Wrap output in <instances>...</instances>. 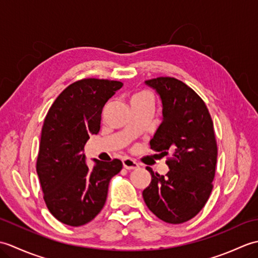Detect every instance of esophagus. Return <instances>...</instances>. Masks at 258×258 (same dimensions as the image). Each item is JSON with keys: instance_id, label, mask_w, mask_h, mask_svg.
<instances>
[{"instance_id": "34e87169", "label": "esophagus", "mask_w": 258, "mask_h": 258, "mask_svg": "<svg viewBox=\"0 0 258 258\" xmlns=\"http://www.w3.org/2000/svg\"><path fill=\"white\" fill-rule=\"evenodd\" d=\"M123 166H124V168H126V169H128V171H131V169H136V168H139V164L136 163L134 160H132V158H128V157H126V158H123Z\"/></svg>"}]
</instances>
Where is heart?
Here are the masks:
<instances>
[{"mask_svg": "<svg viewBox=\"0 0 258 258\" xmlns=\"http://www.w3.org/2000/svg\"><path fill=\"white\" fill-rule=\"evenodd\" d=\"M140 96H150V95H149V94H146V93H141V94L135 95L134 97H140Z\"/></svg>", "mask_w": 258, "mask_h": 258, "instance_id": "heart-1", "label": "heart"}]
</instances>
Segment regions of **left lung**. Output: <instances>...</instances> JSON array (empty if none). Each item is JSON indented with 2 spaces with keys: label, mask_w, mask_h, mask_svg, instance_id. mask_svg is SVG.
<instances>
[{
  "label": "left lung",
  "mask_w": 258,
  "mask_h": 258,
  "mask_svg": "<svg viewBox=\"0 0 258 258\" xmlns=\"http://www.w3.org/2000/svg\"><path fill=\"white\" fill-rule=\"evenodd\" d=\"M162 101V123L150 142L165 156L173 153L164 175L153 172L143 199L150 211L169 224L189 221L200 213L213 188L217 145L213 120L204 101L189 86L174 78L145 81Z\"/></svg>",
  "instance_id": "left-lung-1"
}]
</instances>
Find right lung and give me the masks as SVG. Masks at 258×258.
Segmentation results:
<instances>
[{
  "label": "right lung",
  "mask_w": 258,
  "mask_h": 258,
  "mask_svg": "<svg viewBox=\"0 0 258 258\" xmlns=\"http://www.w3.org/2000/svg\"><path fill=\"white\" fill-rule=\"evenodd\" d=\"M122 86L117 81H78L57 96L46 114L36 172L48 211L67 225H84L102 211L109 180L122 169L117 158H93L95 165L90 169L83 153L90 135L100 131L104 105Z\"/></svg>",
  "instance_id": "obj_1"
}]
</instances>
